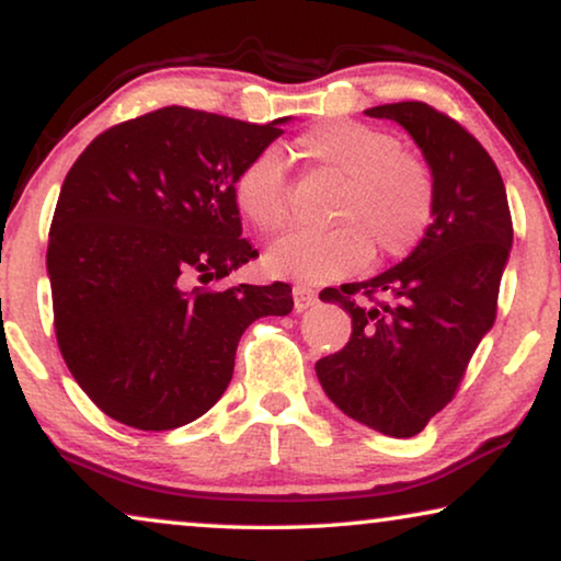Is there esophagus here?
Listing matches in <instances>:
<instances>
[{"label":"esophagus","mask_w":561,"mask_h":561,"mask_svg":"<svg viewBox=\"0 0 561 561\" xmlns=\"http://www.w3.org/2000/svg\"><path fill=\"white\" fill-rule=\"evenodd\" d=\"M317 304V290L309 286H294V306L296 311H306Z\"/></svg>","instance_id":"34e87169"}]
</instances>
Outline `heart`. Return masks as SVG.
Here are the masks:
<instances>
[{"mask_svg":"<svg viewBox=\"0 0 561 561\" xmlns=\"http://www.w3.org/2000/svg\"><path fill=\"white\" fill-rule=\"evenodd\" d=\"M298 152L327 173L340 175L336 227L283 234L265 250L271 275L327 283L363 271L378 250L393 260L413 252L434 221L436 183L424 160L401 150L396 135L359 122H324L296 140ZM237 211L263 234L288 221V179L278 150L267 148L242 165L232 183Z\"/></svg>","mask_w":561,"mask_h":561,"instance_id":"b5f03b06","label":"heart"}]
</instances>
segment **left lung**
Segmentation results:
<instances>
[{
    "instance_id": "left-lung-1",
    "label": "left lung",
    "mask_w": 561,
    "mask_h": 561,
    "mask_svg": "<svg viewBox=\"0 0 561 561\" xmlns=\"http://www.w3.org/2000/svg\"><path fill=\"white\" fill-rule=\"evenodd\" d=\"M413 137L436 183L434 221L403 263L363 283L324 288L352 317L344 350L321 357L324 393L350 419L388 436H416L455 398L497 313L513 221L488 150L424 102L373 106Z\"/></svg>"
}]
</instances>
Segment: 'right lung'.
<instances>
[{"instance_id":"add662e5","label":"right lung","mask_w":561,"mask_h":561,"mask_svg":"<svg viewBox=\"0 0 561 561\" xmlns=\"http://www.w3.org/2000/svg\"><path fill=\"white\" fill-rule=\"evenodd\" d=\"M288 117L252 125L163 106L114 125L68 171L48 240L53 327L68 370L106 416L168 432L204 416L240 336L294 309L288 283L188 288L257 255L232 183Z\"/></svg>"}]
</instances>
